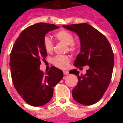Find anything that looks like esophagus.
Returning a JSON list of instances; mask_svg holds the SVG:
<instances>
[{
	"instance_id": "34e87169",
	"label": "esophagus",
	"mask_w": 123,
	"mask_h": 123,
	"mask_svg": "<svg viewBox=\"0 0 123 123\" xmlns=\"http://www.w3.org/2000/svg\"><path fill=\"white\" fill-rule=\"evenodd\" d=\"M63 73L65 75H67L69 74V71H67V70H64V71H63Z\"/></svg>"
}]
</instances>
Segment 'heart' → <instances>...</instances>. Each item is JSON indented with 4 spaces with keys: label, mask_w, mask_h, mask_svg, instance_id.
I'll list each match as a JSON object with an SVG mask.
<instances>
[{
    "label": "heart",
    "mask_w": 123,
    "mask_h": 123,
    "mask_svg": "<svg viewBox=\"0 0 123 123\" xmlns=\"http://www.w3.org/2000/svg\"><path fill=\"white\" fill-rule=\"evenodd\" d=\"M57 40L67 44L68 51L71 52H77L79 49V46L74 43V36L66 30H61L56 32L54 35ZM43 46L44 50L48 54H51L54 51V44L50 37L45 36L43 40ZM70 58L69 56L65 55H57L52 60V64L55 66L60 69H66L68 66Z\"/></svg>",
    "instance_id": "1"
}]
</instances>
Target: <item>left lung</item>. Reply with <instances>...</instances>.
Masks as SVG:
<instances>
[{
    "label": "left lung",
    "mask_w": 123,
    "mask_h": 123,
    "mask_svg": "<svg viewBox=\"0 0 123 123\" xmlns=\"http://www.w3.org/2000/svg\"><path fill=\"white\" fill-rule=\"evenodd\" d=\"M62 27L76 32L80 39V53L75 66L80 69L82 66H89L84 75H80L77 69L69 71L79 80L72 91L73 99L82 105H93L102 98L111 82L114 62L111 45L103 34L87 24Z\"/></svg>",
    "instance_id": "1"
}]
</instances>
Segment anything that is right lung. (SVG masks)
<instances>
[{"instance_id": "obj_1", "label": "right lung", "mask_w": 123, "mask_h": 123, "mask_svg": "<svg viewBox=\"0 0 123 123\" xmlns=\"http://www.w3.org/2000/svg\"><path fill=\"white\" fill-rule=\"evenodd\" d=\"M59 28L54 24L38 23L20 33L10 54L11 78L14 87L26 103L42 106L51 100L54 87L63 78V72L55 66L44 74L39 69L46 52L43 46L45 34Z\"/></svg>"}]
</instances>
